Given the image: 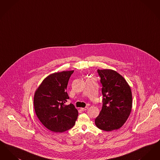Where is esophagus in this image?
<instances>
[{
	"label": "esophagus",
	"mask_w": 160,
	"mask_h": 160,
	"mask_svg": "<svg viewBox=\"0 0 160 160\" xmlns=\"http://www.w3.org/2000/svg\"><path fill=\"white\" fill-rule=\"evenodd\" d=\"M88 107H84V108H81V110L82 111H86V110H88Z\"/></svg>",
	"instance_id": "obj_1"
}]
</instances>
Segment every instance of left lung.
<instances>
[{
	"instance_id": "1",
	"label": "left lung",
	"mask_w": 160,
	"mask_h": 160,
	"mask_svg": "<svg viewBox=\"0 0 160 160\" xmlns=\"http://www.w3.org/2000/svg\"><path fill=\"white\" fill-rule=\"evenodd\" d=\"M102 84V107L95 119L99 129L111 131L120 128L129 117L132 93L125 78L112 69H98Z\"/></svg>"
}]
</instances>
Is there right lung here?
I'll return each instance as SVG.
<instances>
[{
  "mask_svg": "<svg viewBox=\"0 0 160 160\" xmlns=\"http://www.w3.org/2000/svg\"><path fill=\"white\" fill-rule=\"evenodd\" d=\"M74 71L55 72L47 77L35 91L33 104L39 120L47 129L62 132L73 127L78 111L72 104L65 105L67 88Z\"/></svg>",
  "mask_w": 160,
  "mask_h": 160,
  "instance_id": "add662e5",
  "label": "right lung"
}]
</instances>
